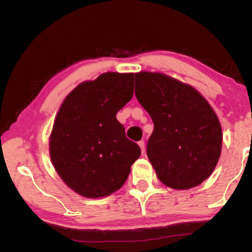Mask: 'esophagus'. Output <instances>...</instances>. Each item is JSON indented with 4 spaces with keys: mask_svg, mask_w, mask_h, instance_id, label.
<instances>
[{
    "mask_svg": "<svg viewBox=\"0 0 252 252\" xmlns=\"http://www.w3.org/2000/svg\"><path fill=\"white\" fill-rule=\"evenodd\" d=\"M139 147L141 148V151H142V153H144V151H146V144H144V141H139Z\"/></svg>",
    "mask_w": 252,
    "mask_h": 252,
    "instance_id": "obj_1",
    "label": "esophagus"
}]
</instances>
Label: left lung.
Wrapping results in <instances>:
<instances>
[{
  "mask_svg": "<svg viewBox=\"0 0 252 252\" xmlns=\"http://www.w3.org/2000/svg\"><path fill=\"white\" fill-rule=\"evenodd\" d=\"M135 96L155 125L147 155L167 187L186 190L211 176L221 155L222 129L193 87L157 72L135 73Z\"/></svg>",
  "mask_w": 252,
  "mask_h": 252,
  "instance_id": "1",
  "label": "left lung"
}]
</instances>
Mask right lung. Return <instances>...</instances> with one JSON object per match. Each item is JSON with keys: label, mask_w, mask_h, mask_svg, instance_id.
<instances>
[{"label": "right lung", "mask_w": 252, "mask_h": 252, "mask_svg": "<svg viewBox=\"0 0 252 252\" xmlns=\"http://www.w3.org/2000/svg\"><path fill=\"white\" fill-rule=\"evenodd\" d=\"M133 96V73L106 72L85 81L63 101L50 136V157L65 185L85 198H102L125 185L141 155L117 113Z\"/></svg>", "instance_id": "add662e5"}]
</instances>
